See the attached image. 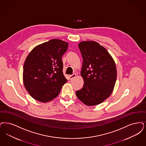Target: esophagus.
I'll return each instance as SVG.
<instances>
[{
    "label": "esophagus",
    "instance_id": "obj_1",
    "mask_svg": "<svg viewBox=\"0 0 146 146\" xmlns=\"http://www.w3.org/2000/svg\"><path fill=\"white\" fill-rule=\"evenodd\" d=\"M76 74H73L72 75H70V80H72L73 78H74V77H76Z\"/></svg>",
    "mask_w": 146,
    "mask_h": 146
}]
</instances>
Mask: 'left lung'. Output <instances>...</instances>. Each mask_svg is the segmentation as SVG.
<instances>
[{"label":"left lung","instance_id":"obj_1","mask_svg":"<svg viewBox=\"0 0 146 146\" xmlns=\"http://www.w3.org/2000/svg\"><path fill=\"white\" fill-rule=\"evenodd\" d=\"M82 57L81 76L84 80L76 97L88 106L98 105L107 99L116 81L115 61L109 52L95 41H82L78 44Z\"/></svg>","mask_w":146,"mask_h":146}]
</instances>
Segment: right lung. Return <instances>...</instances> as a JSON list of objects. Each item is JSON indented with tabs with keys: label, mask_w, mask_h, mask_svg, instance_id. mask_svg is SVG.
Masks as SVG:
<instances>
[{
	"label": "right lung",
	"mask_w": 146,
	"mask_h": 146,
	"mask_svg": "<svg viewBox=\"0 0 146 146\" xmlns=\"http://www.w3.org/2000/svg\"><path fill=\"white\" fill-rule=\"evenodd\" d=\"M68 42L52 39L33 48L25 60L24 85L30 95L42 103L58 96L67 80L63 74L62 56Z\"/></svg>",
	"instance_id": "1"
}]
</instances>
